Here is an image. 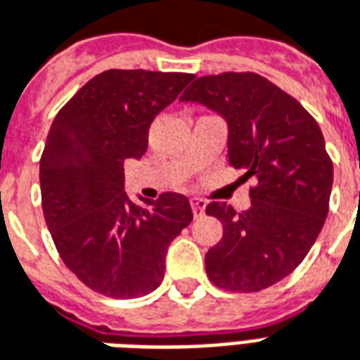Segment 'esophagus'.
Returning a JSON list of instances; mask_svg holds the SVG:
<instances>
[{"mask_svg":"<svg viewBox=\"0 0 360 360\" xmlns=\"http://www.w3.org/2000/svg\"><path fill=\"white\" fill-rule=\"evenodd\" d=\"M191 207H193L194 217H200L206 212V200H202V198H191Z\"/></svg>","mask_w":360,"mask_h":360,"instance_id":"obj_1","label":"esophagus"}]
</instances>
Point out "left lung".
Here are the masks:
<instances>
[{"label":"left lung","mask_w":360,"mask_h":360,"mask_svg":"<svg viewBox=\"0 0 360 360\" xmlns=\"http://www.w3.org/2000/svg\"><path fill=\"white\" fill-rule=\"evenodd\" d=\"M227 122L229 164L255 177L252 206L236 214L207 204L223 238L206 254V273L231 292H259L288 276L328 215L334 167L313 116L294 97L254 72H225L194 82L181 97Z\"/></svg>","instance_id":"left-lung-1"}]
</instances>
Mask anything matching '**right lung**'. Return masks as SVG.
I'll return each instance as SVG.
<instances>
[{
  "instance_id": "right-lung-1",
  "label": "right lung",
  "mask_w": 360,
  "mask_h": 360,
  "mask_svg": "<svg viewBox=\"0 0 360 360\" xmlns=\"http://www.w3.org/2000/svg\"><path fill=\"white\" fill-rule=\"evenodd\" d=\"M193 74L106 70L58 110L39 160L45 223L63 262L108 297L160 286L167 246L193 221L187 196L164 193L143 206L124 191V164L148 146V127Z\"/></svg>"
}]
</instances>
